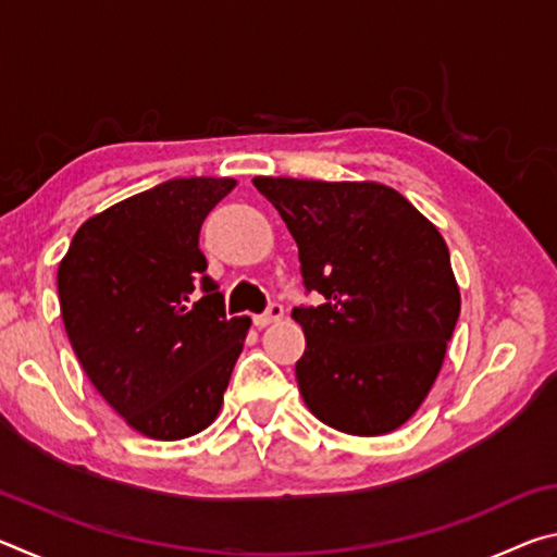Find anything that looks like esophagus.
Here are the masks:
<instances>
[{"mask_svg":"<svg viewBox=\"0 0 557 557\" xmlns=\"http://www.w3.org/2000/svg\"><path fill=\"white\" fill-rule=\"evenodd\" d=\"M282 314H285V309H282L280 301H270V307L265 309L262 314H256L252 317V322H256V326H268L272 322H277V319H282Z\"/></svg>","mask_w":557,"mask_h":557,"instance_id":"34e87169","label":"esophagus"}]
</instances>
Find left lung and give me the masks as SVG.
Returning <instances> with one entry per match:
<instances>
[{"mask_svg": "<svg viewBox=\"0 0 557 557\" xmlns=\"http://www.w3.org/2000/svg\"><path fill=\"white\" fill-rule=\"evenodd\" d=\"M252 184L297 243L301 285L324 297L292 309L307 336L295 366L307 408L348 435L400 428L435 383L459 319L445 238L383 184Z\"/></svg>", "mask_w": 557, "mask_h": 557, "instance_id": "left-lung-1", "label": "left lung"}]
</instances>
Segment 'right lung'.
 Returning <instances> with one entry per match:
<instances>
[{"label": "right lung", "mask_w": 557, "mask_h": 557, "mask_svg": "<svg viewBox=\"0 0 557 557\" xmlns=\"http://www.w3.org/2000/svg\"><path fill=\"white\" fill-rule=\"evenodd\" d=\"M233 186L191 176L129 196L83 223L59 265L63 324L83 371L147 437L209 428L243 351L250 319L225 314L199 248L206 215Z\"/></svg>", "instance_id": "add662e5"}]
</instances>
